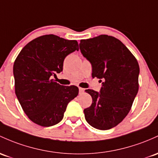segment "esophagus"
<instances>
[{
    "instance_id": "34e87169",
    "label": "esophagus",
    "mask_w": 158,
    "mask_h": 158,
    "mask_svg": "<svg viewBox=\"0 0 158 158\" xmlns=\"http://www.w3.org/2000/svg\"><path fill=\"white\" fill-rule=\"evenodd\" d=\"M79 94H83L84 93V91H85V89L84 88H79Z\"/></svg>"
}]
</instances>
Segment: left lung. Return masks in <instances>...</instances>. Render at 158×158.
<instances>
[{"label":"left lung","mask_w":158,"mask_h":158,"mask_svg":"<svg viewBox=\"0 0 158 158\" xmlns=\"http://www.w3.org/2000/svg\"><path fill=\"white\" fill-rule=\"evenodd\" d=\"M79 49L91 63L92 77L103 82L100 92L85 90L92 98L91 106L84 110L85 120L102 131L115 127L127 116L137 94V60L119 40L108 35L82 40Z\"/></svg>","instance_id":"obj_1"}]
</instances>
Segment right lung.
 Segmentation results:
<instances>
[{
	"instance_id": "obj_1",
	"label": "right lung",
	"mask_w": 158,
	"mask_h": 158,
	"mask_svg": "<svg viewBox=\"0 0 158 158\" xmlns=\"http://www.w3.org/2000/svg\"><path fill=\"white\" fill-rule=\"evenodd\" d=\"M76 40L49 34L33 40L22 49L13 65L15 92L33 122L50 127L63 119L67 104L79 94L75 85L52 79L63 70L64 58L79 50Z\"/></svg>"
}]
</instances>
